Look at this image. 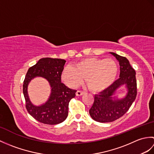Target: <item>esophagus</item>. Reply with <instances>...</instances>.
I'll return each mask as SVG.
<instances>
[{"instance_id": "1", "label": "esophagus", "mask_w": 154, "mask_h": 154, "mask_svg": "<svg viewBox=\"0 0 154 154\" xmlns=\"http://www.w3.org/2000/svg\"><path fill=\"white\" fill-rule=\"evenodd\" d=\"M83 94H84V92H83V91H77L76 92V96H81V95H83Z\"/></svg>"}]
</instances>
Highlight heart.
Returning <instances> with one entry per match:
<instances>
[{
    "mask_svg": "<svg viewBox=\"0 0 154 154\" xmlns=\"http://www.w3.org/2000/svg\"><path fill=\"white\" fill-rule=\"evenodd\" d=\"M119 67L112 59L87 57L77 61L72 66H66L61 79L67 86L75 88L83 81L93 92H100L111 86L115 81Z\"/></svg>",
    "mask_w": 154,
    "mask_h": 154,
    "instance_id": "heart-1",
    "label": "heart"
}]
</instances>
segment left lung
Returning <instances> with one entry per match:
<instances>
[{
	"instance_id": "8db88e82",
	"label": "left lung",
	"mask_w": 154,
	"mask_h": 154,
	"mask_svg": "<svg viewBox=\"0 0 154 154\" xmlns=\"http://www.w3.org/2000/svg\"><path fill=\"white\" fill-rule=\"evenodd\" d=\"M120 65V78L111 86L94 95V100L89 110L91 118L99 122H110L119 119L125 114L135 100L137 94L136 72L125 57L110 52ZM124 86L127 90L125 95L118 97L117 90Z\"/></svg>"
}]
</instances>
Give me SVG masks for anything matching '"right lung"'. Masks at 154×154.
Segmentation results:
<instances>
[{
  "instance_id": "1",
  "label": "right lung",
  "mask_w": 154,
  "mask_h": 154,
  "mask_svg": "<svg viewBox=\"0 0 154 154\" xmlns=\"http://www.w3.org/2000/svg\"><path fill=\"white\" fill-rule=\"evenodd\" d=\"M66 61L61 59L42 58L29 68L23 85V93L28 113L42 123L54 125L67 119L69 103L75 97L77 91L71 89L61 82V75ZM35 77H43L50 84L51 94L43 104L35 106L29 99L27 87Z\"/></svg>"
}]
</instances>
